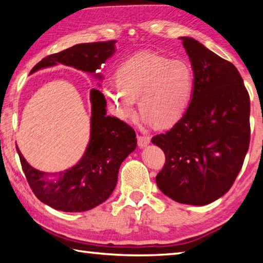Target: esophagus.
I'll return each mask as SVG.
<instances>
[{
    "mask_svg": "<svg viewBox=\"0 0 263 263\" xmlns=\"http://www.w3.org/2000/svg\"><path fill=\"white\" fill-rule=\"evenodd\" d=\"M137 139H138V146H139L140 148L145 147V146H147L149 144V141H151L148 137L140 136V135L137 136Z\"/></svg>",
    "mask_w": 263,
    "mask_h": 263,
    "instance_id": "esophagus-1",
    "label": "esophagus"
}]
</instances>
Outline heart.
<instances>
[{
    "mask_svg": "<svg viewBox=\"0 0 263 263\" xmlns=\"http://www.w3.org/2000/svg\"><path fill=\"white\" fill-rule=\"evenodd\" d=\"M194 87L193 68L185 61L144 52L124 61L118 67L117 81L105 82L103 91L124 121H136L139 100L146 121L157 128H167L186 112Z\"/></svg>",
    "mask_w": 263,
    "mask_h": 263,
    "instance_id": "heart-1",
    "label": "heart"
}]
</instances>
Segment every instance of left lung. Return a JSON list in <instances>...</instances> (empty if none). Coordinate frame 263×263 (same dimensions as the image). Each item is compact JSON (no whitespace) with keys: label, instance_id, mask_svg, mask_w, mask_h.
Segmentation results:
<instances>
[{"label":"left lung","instance_id":"obj_1","mask_svg":"<svg viewBox=\"0 0 263 263\" xmlns=\"http://www.w3.org/2000/svg\"><path fill=\"white\" fill-rule=\"evenodd\" d=\"M195 75L190 105L179 123L152 138L166 161L155 177L175 202L205 205L231 189L251 140L249 95L235 66L182 37Z\"/></svg>","mask_w":263,"mask_h":263}]
</instances>
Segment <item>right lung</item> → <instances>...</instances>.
<instances>
[{
    "label": "right lung",
    "instance_id": "add662e5",
    "mask_svg": "<svg viewBox=\"0 0 263 263\" xmlns=\"http://www.w3.org/2000/svg\"><path fill=\"white\" fill-rule=\"evenodd\" d=\"M116 41L79 44L39 61L30 73L57 64L88 73H96L112 55ZM97 78H102L97 73ZM91 132L83 158L77 166L61 173L58 181H48L44 173L25 161L16 145L30 188L39 201L55 210L81 212L100 205L112 194L122 162L137 147L136 132L121 119L106 116L104 95L97 89L90 92Z\"/></svg>",
    "mask_w": 263,
    "mask_h": 263
}]
</instances>
